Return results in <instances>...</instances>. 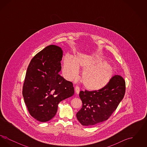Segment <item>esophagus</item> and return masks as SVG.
Wrapping results in <instances>:
<instances>
[{
	"instance_id": "esophagus-1",
	"label": "esophagus",
	"mask_w": 147,
	"mask_h": 147,
	"mask_svg": "<svg viewBox=\"0 0 147 147\" xmlns=\"http://www.w3.org/2000/svg\"><path fill=\"white\" fill-rule=\"evenodd\" d=\"M75 91L76 92L77 94H79V91H80V89L78 86H76L75 87Z\"/></svg>"
}]
</instances>
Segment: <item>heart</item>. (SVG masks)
<instances>
[{"label":"heart","mask_w":147,"mask_h":147,"mask_svg":"<svg viewBox=\"0 0 147 147\" xmlns=\"http://www.w3.org/2000/svg\"><path fill=\"white\" fill-rule=\"evenodd\" d=\"M98 56L79 54L66 55L63 58L64 75L69 80L77 77L78 69H83L80 79L84 86L90 90H98L105 86L111 79L113 69L107 62H101Z\"/></svg>","instance_id":"heart-1"}]
</instances>
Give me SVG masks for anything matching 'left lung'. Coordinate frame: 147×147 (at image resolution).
<instances>
[{"label": "left lung", "mask_w": 147, "mask_h": 147, "mask_svg": "<svg viewBox=\"0 0 147 147\" xmlns=\"http://www.w3.org/2000/svg\"><path fill=\"white\" fill-rule=\"evenodd\" d=\"M126 83L123 77L115 75L108 84L98 90L80 91L82 107L77 118L85 126H92L108 119L124 97Z\"/></svg>", "instance_id": "obj_1"}]
</instances>
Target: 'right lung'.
<instances>
[{"label":"right lung","mask_w":147,"mask_h":147,"mask_svg":"<svg viewBox=\"0 0 147 147\" xmlns=\"http://www.w3.org/2000/svg\"><path fill=\"white\" fill-rule=\"evenodd\" d=\"M62 57L61 48L52 45L36 54L28 65L22 95L29 113L38 121L54 117L58 104L74 93L73 83L58 74Z\"/></svg>","instance_id":"add662e5"}]
</instances>
